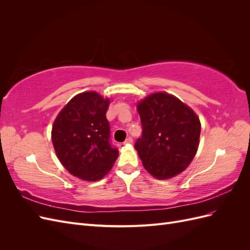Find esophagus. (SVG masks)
Masks as SVG:
<instances>
[{"label": "esophagus", "instance_id": "esophagus-1", "mask_svg": "<svg viewBox=\"0 0 250 250\" xmlns=\"http://www.w3.org/2000/svg\"><path fill=\"white\" fill-rule=\"evenodd\" d=\"M132 141H133V140H132V138H130V137H129V138H127V139L124 141V144H131V143H132Z\"/></svg>", "mask_w": 250, "mask_h": 250}]
</instances>
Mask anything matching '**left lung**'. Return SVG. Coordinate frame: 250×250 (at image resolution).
<instances>
[{
	"mask_svg": "<svg viewBox=\"0 0 250 250\" xmlns=\"http://www.w3.org/2000/svg\"><path fill=\"white\" fill-rule=\"evenodd\" d=\"M142 137L134 144L144 168L157 179L178 175L197 152L199 118L178 98L154 93L138 103Z\"/></svg>",
	"mask_w": 250,
	"mask_h": 250,
	"instance_id": "1",
	"label": "left lung"
}]
</instances>
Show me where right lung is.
Returning <instances> with one entry per match:
<instances>
[{
	"mask_svg": "<svg viewBox=\"0 0 250 250\" xmlns=\"http://www.w3.org/2000/svg\"><path fill=\"white\" fill-rule=\"evenodd\" d=\"M109 103L96 92L81 93L70 100L53 124L51 134L56 155L63 167L80 179H102L118 158L106 119Z\"/></svg>",
	"mask_w": 250,
	"mask_h": 250,
	"instance_id": "add662e5",
	"label": "right lung"
}]
</instances>
